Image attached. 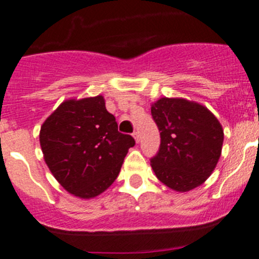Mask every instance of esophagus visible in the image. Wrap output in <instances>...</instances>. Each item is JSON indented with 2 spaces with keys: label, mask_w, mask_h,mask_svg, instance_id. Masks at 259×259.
I'll use <instances>...</instances> for the list:
<instances>
[{
  "label": "esophagus",
  "mask_w": 259,
  "mask_h": 259,
  "mask_svg": "<svg viewBox=\"0 0 259 259\" xmlns=\"http://www.w3.org/2000/svg\"><path fill=\"white\" fill-rule=\"evenodd\" d=\"M133 137H134L135 142L139 143V140H140V138H139V133H138V132H134V133H133Z\"/></svg>",
  "instance_id": "obj_1"
}]
</instances>
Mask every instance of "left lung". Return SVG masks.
I'll use <instances>...</instances> for the list:
<instances>
[{
  "label": "left lung",
  "mask_w": 259,
  "mask_h": 259,
  "mask_svg": "<svg viewBox=\"0 0 259 259\" xmlns=\"http://www.w3.org/2000/svg\"><path fill=\"white\" fill-rule=\"evenodd\" d=\"M160 146L150 159L156 178L177 192L199 187L213 173L223 145L221 122L205 106L161 98L151 105Z\"/></svg>",
  "instance_id": "left-lung-1"
}]
</instances>
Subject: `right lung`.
Masks as SVG:
<instances>
[{
  "mask_svg": "<svg viewBox=\"0 0 259 259\" xmlns=\"http://www.w3.org/2000/svg\"><path fill=\"white\" fill-rule=\"evenodd\" d=\"M40 144L64 189L89 199L113 184L135 140L117 132L115 116L98 95L64 101L41 126Z\"/></svg>",
  "mask_w": 259,
  "mask_h": 259,
  "instance_id": "1",
  "label": "right lung"
}]
</instances>
